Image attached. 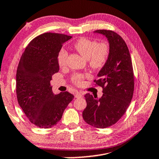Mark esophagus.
<instances>
[{"instance_id":"34e87169","label":"esophagus","mask_w":159,"mask_h":159,"mask_svg":"<svg viewBox=\"0 0 159 159\" xmlns=\"http://www.w3.org/2000/svg\"><path fill=\"white\" fill-rule=\"evenodd\" d=\"M83 95H84V94L80 92H76L75 93V98H81V97H83Z\"/></svg>"}]
</instances>
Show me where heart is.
I'll list each match as a JSON object with an SVG mask.
<instances>
[{
  "label": "heart",
  "instance_id": "heart-1",
  "mask_svg": "<svg viewBox=\"0 0 159 159\" xmlns=\"http://www.w3.org/2000/svg\"><path fill=\"white\" fill-rule=\"evenodd\" d=\"M74 47L83 57L89 60L90 66L95 69H99L104 66L109 56L110 48L106 42L98 44L95 40L83 37L75 42ZM67 57L68 53L66 50H60L58 54V63L60 66L66 64ZM84 78V75L76 74L73 76L72 80L75 85H80L83 84Z\"/></svg>",
  "mask_w": 159,
  "mask_h": 159
}]
</instances>
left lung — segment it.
Returning a JSON list of instances; mask_svg holds the SVG:
<instances>
[{"label": "left lung", "instance_id": "8db88e82", "mask_svg": "<svg viewBox=\"0 0 159 159\" xmlns=\"http://www.w3.org/2000/svg\"><path fill=\"white\" fill-rule=\"evenodd\" d=\"M94 33L106 37L110 52L107 60L97 75L98 85L103 94L98 98L90 93L85 95L87 106L83 118L93 127L103 129L115 124L132 99L134 82L132 59L128 47L122 37L111 30H98Z\"/></svg>", "mask_w": 159, "mask_h": 159}]
</instances>
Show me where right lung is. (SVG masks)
Masks as SVG:
<instances>
[{
    "instance_id": "1",
    "label": "right lung",
    "mask_w": 159,
    "mask_h": 159,
    "mask_svg": "<svg viewBox=\"0 0 159 159\" xmlns=\"http://www.w3.org/2000/svg\"><path fill=\"white\" fill-rule=\"evenodd\" d=\"M71 37L50 32L39 35L30 42L20 60L16 74L17 101L37 127L47 129L56 125L74 98L67 91L55 95L50 82L59 70L58 54Z\"/></svg>"
}]
</instances>
